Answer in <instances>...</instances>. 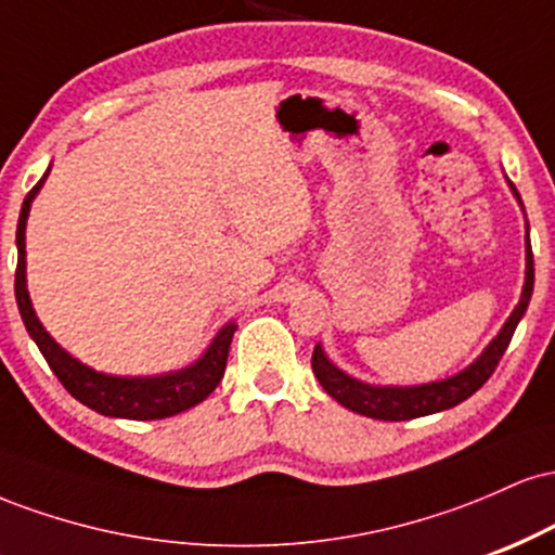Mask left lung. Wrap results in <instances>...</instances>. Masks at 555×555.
Here are the masks:
<instances>
[{
	"mask_svg": "<svg viewBox=\"0 0 555 555\" xmlns=\"http://www.w3.org/2000/svg\"><path fill=\"white\" fill-rule=\"evenodd\" d=\"M514 190V184H512ZM514 195L519 197L517 190ZM521 203V201H519ZM530 229V227H527ZM534 286V263H532V245H530V232H527V279L525 289H521L519 305L514 308V313L508 315V321L503 323L501 334L488 344L486 352L477 358L467 371L460 375H451L446 380H436V384L425 386H410V388H397V386H367L360 380L349 378L347 373H341L339 367L323 354L321 347L313 349V373L321 380V386L326 388L328 397H334L341 406L358 412V415L373 417V420H386V423H399V420H412L433 415V412L451 410V406L462 404L464 399H469L486 380L493 375L495 367L506 352L508 341H512L517 323L525 315L527 305H530Z\"/></svg>",
	"mask_w": 555,
	"mask_h": 555,
	"instance_id": "1",
	"label": "left lung"
}]
</instances>
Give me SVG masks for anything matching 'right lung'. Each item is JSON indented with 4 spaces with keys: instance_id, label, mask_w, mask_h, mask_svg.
<instances>
[{
    "instance_id": "obj_1",
    "label": "right lung",
    "mask_w": 555,
    "mask_h": 555,
    "mask_svg": "<svg viewBox=\"0 0 555 555\" xmlns=\"http://www.w3.org/2000/svg\"><path fill=\"white\" fill-rule=\"evenodd\" d=\"M47 175L38 180V184L25 195L21 219H17V269H15V299L17 310H21L25 328H28L30 339L41 349L43 360L49 362L60 384L73 393L80 404L91 406L93 412L106 417H125V420H164L190 406L201 404L216 386L221 384L227 371L229 344L237 326L227 323L224 328L216 334L211 347L206 349L195 365L184 367L180 373L156 375V378H117V375L95 373L86 367L82 362L69 358L65 349L56 344L52 336L43 331L41 323L34 313L28 289H25V221H28L30 203L38 190H41Z\"/></svg>"
}]
</instances>
